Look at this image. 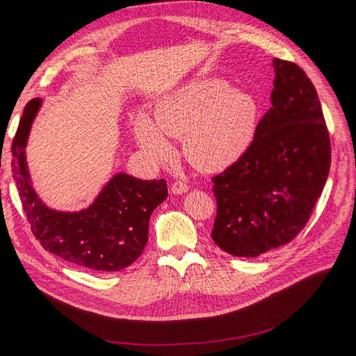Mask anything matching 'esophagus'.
<instances>
[{
  "mask_svg": "<svg viewBox=\"0 0 356 356\" xmlns=\"http://www.w3.org/2000/svg\"><path fill=\"white\" fill-rule=\"evenodd\" d=\"M170 191H172L173 195H183V193H186V192L189 191V186L186 184V183H183V181H175L172 184Z\"/></svg>",
  "mask_w": 356,
  "mask_h": 356,
  "instance_id": "obj_1",
  "label": "esophagus"
}]
</instances>
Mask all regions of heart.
I'll use <instances>...</instances> for the list:
<instances>
[{"label":"heart","instance_id":"1","mask_svg":"<svg viewBox=\"0 0 356 356\" xmlns=\"http://www.w3.org/2000/svg\"><path fill=\"white\" fill-rule=\"evenodd\" d=\"M259 104L252 93L234 89L220 78H203L168 92L154 106V124L134 121V137L147 156L165 160L181 138V152L203 172L222 170L244 156L257 136Z\"/></svg>","mask_w":356,"mask_h":356}]
</instances>
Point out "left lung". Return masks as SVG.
I'll list each match as a JSON object with an SVG mask.
<instances>
[{"mask_svg":"<svg viewBox=\"0 0 356 356\" xmlns=\"http://www.w3.org/2000/svg\"><path fill=\"white\" fill-rule=\"evenodd\" d=\"M271 108L248 152L213 177L215 244L259 257L293 241L309 220L330 168V140L317 92L303 69L274 59Z\"/></svg>","mask_w":356,"mask_h":356,"instance_id":"left-lung-1","label":"left lung"}]
</instances>
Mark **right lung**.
I'll return each mask as SVG.
<instances>
[{"instance_id": "1", "label": "right lung", "mask_w": 356, "mask_h": 356, "mask_svg": "<svg viewBox=\"0 0 356 356\" xmlns=\"http://www.w3.org/2000/svg\"><path fill=\"white\" fill-rule=\"evenodd\" d=\"M43 99H31L13 140V177L34 236L44 250L72 264L95 271H120L141 255L148 222L167 197V184L140 180L127 173L109 179L88 208L63 212L49 208L33 188L26 147Z\"/></svg>"}]
</instances>
